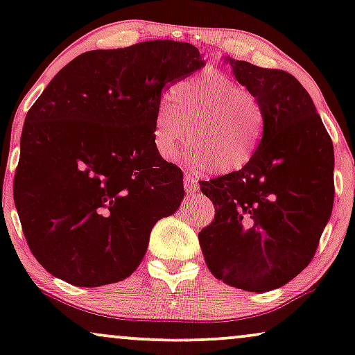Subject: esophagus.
<instances>
[{"label": "esophagus", "mask_w": 355, "mask_h": 355, "mask_svg": "<svg viewBox=\"0 0 355 355\" xmlns=\"http://www.w3.org/2000/svg\"><path fill=\"white\" fill-rule=\"evenodd\" d=\"M185 190L189 191V193L198 190V182L195 180L193 177H190V175H185Z\"/></svg>", "instance_id": "esophagus-1"}]
</instances>
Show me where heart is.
Instances as JSON below:
<instances>
[{
    "instance_id": "b5f03b06",
    "label": "heart",
    "mask_w": 355,
    "mask_h": 355,
    "mask_svg": "<svg viewBox=\"0 0 355 355\" xmlns=\"http://www.w3.org/2000/svg\"><path fill=\"white\" fill-rule=\"evenodd\" d=\"M153 118L158 157L172 158L190 132L182 162L191 172L215 168L225 175L245 168L262 146L267 130L263 105L242 83L205 68L175 83Z\"/></svg>"
}]
</instances>
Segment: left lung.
Segmentation results:
<instances>
[{"label":"left lung","instance_id":"1","mask_svg":"<svg viewBox=\"0 0 355 355\" xmlns=\"http://www.w3.org/2000/svg\"><path fill=\"white\" fill-rule=\"evenodd\" d=\"M235 80L263 105L267 130L245 168L200 190L215 220L198 234L209 270L247 292L291 282L315 254L334 205V146L295 76L225 56Z\"/></svg>","mask_w":355,"mask_h":355}]
</instances>
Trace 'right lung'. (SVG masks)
Segmentation results:
<instances>
[{
  "instance_id": "1",
  "label": "right lung",
  "mask_w": 355,
  "mask_h": 355,
  "mask_svg": "<svg viewBox=\"0 0 355 355\" xmlns=\"http://www.w3.org/2000/svg\"><path fill=\"white\" fill-rule=\"evenodd\" d=\"M205 67L190 43L153 40L81 53L30 108L15 205L31 254L76 287L137 270L150 232L185 197L182 170L158 157L162 89Z\"/></svg>"
}]
</instances>
